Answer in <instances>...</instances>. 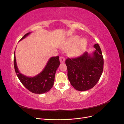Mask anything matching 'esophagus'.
Listing matches in <instances>:
<instances>
[{
	"label": "esophagus",
	"mask_w": 124,
	"mask_h": 124,
	"mask_svg": "<svg viewBox=\"0 0 124 124\" xmlns=\"http://www.w3.org/2000/svg\"><path fill=\"white\" fill-rule=\"evenodd\" d=\"M59 61H60V62L62 63V62H65V58L63 57V56H61V57H59Z\"/></svg>",
	"instance_id": "1"
}]
</instances>
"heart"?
<instances>
[{
    "instance_id": "obj_1",
    "label": "heart",
    "mask_w": 124,
    "mask_h": 124,
    "mask_svg": "<svg viewBox=\"0 0 124 124\" xmlns=\"http://www.w3.org/2000/svg\"><path fill=\"white\" fill-rule=\"evenodd\" d=\"M79 37L74 36L69 41V46H73L69 51L70 54L76 57L83 53L87 46V42L85 39H82L79 40Z\"/></svg>"
}]
</instances>
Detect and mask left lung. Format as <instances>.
Listing matches in <instances>:
<instances>
[{
    "label": "left lung",
    "mask_w": 124,
    "mask_h": 124,
    "mask_svg": "<svg viewBox=\"0 0 124 124\" xmlns=\"http://www.w3.org/2000/svg\"><path fill=\"white\" fill-rule=\"evenodd\" d=\"M93 47L92 55L85 52L77 58H67L66 65L70 83L77 91H85L93 88L103 72V58L98 44Z\"/></svg>",
    "instance_id": "obj_1"
}]
</instances>
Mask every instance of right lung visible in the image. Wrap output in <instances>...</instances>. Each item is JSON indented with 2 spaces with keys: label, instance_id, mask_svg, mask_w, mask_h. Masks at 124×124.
<instances>
[{
  "label": "right lung",
  "instance_id": "obj_1",
  "mask_svg": "<svg viewBox=\"0 0 124 124\" xmlns=\"http://www.w3.org/2000/svg\"><path fill=\"white\" fill-rule=\"evenodd\" d=\"M30 33L31 32L26 33L20 41ZM59 65V56L51 57L42 72L33 77H28L20 72L16 65L15 52L14 53V66L18 79L30 92L37 94L47 93L53 87L56 71Z\"/></svg>",
  "mask_w": 124,
  "mask_h": 124
}]
</instances>
